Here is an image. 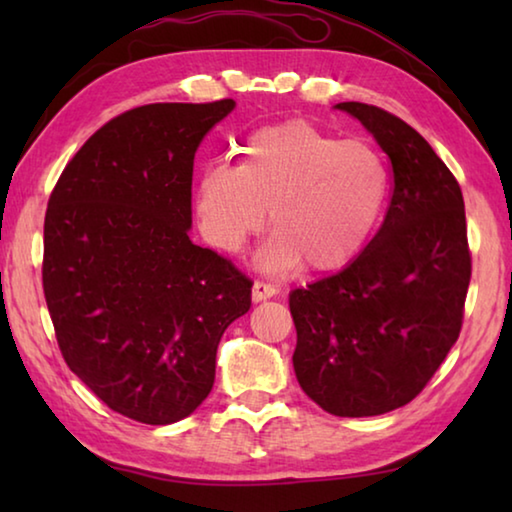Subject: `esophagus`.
<instances>
[{"label": "esophagus", "instance_id": "esophagus-1", "mask_svg": "<svg viewBox=\"0 0 512 512\" xmlns=\"http://www.w3.org/2000/svg\"><path fill=\"white\" fill-rule=\"evenodd\" d=\"M277 293V289L273 287V284H266V282H255L253 284V300L255 302H262V300H268V298H273Z\"/></svg>", "mask_w": 512, "mask_h": 512}]
</instances>
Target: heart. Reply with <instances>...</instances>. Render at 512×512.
I'll return each mask as SVG.
<instances>
[{
  "label": "heart",
  "instance_id": "obj_1",
  "mask_svg": "<svg viewBox=\"0 0 512 512\" xmlns=\"http://www.w3.org/2000/svg\"><path fill=\"white\" fill-rule=\"evenodd\" d=\"M386 196L388 169L375 146L296 119L250 133L235 167L203 171L194 205L214 248L239 253L271 210L277 235L262 253L264 268L305 262L311 271H336L366 246Z\"/></svg>",
  "mask_w": 512,
  "mask_h": 512
}]
</instances>
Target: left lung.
<instances>
[{
    "mask_svg": "<svg viewBox=\"0 0 512 512\" xmlns=\"http://www.w3.org/2000/svg\"><path fill=\"white\" fill-rule=\"evenodd\" d=\"M391 158L393 194L366 250L336 275L293 289V368L302 391L341 418L409 404L463 327L472 277L461 185L400 117L345 101Z\"/></svg>",
    "mask_w": 512,
    "mask_h": 512,
    "instance_id": "1",
    "label": "left lung"
}]
</instances>
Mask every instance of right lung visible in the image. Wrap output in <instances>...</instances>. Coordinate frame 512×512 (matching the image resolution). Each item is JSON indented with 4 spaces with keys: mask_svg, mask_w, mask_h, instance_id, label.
Instances as JSON below:
<instances>
[{
    "mask_svg": "<svg viewBox=\"0 0 512 512\" xmlns=\"http://www.w3.org/2000/svg\"><path fill=\"white\" fill-rule=\"evenodd\" d=\"M232 108L221 99L121 112L49 196L42 289L60 354L135 422L194 413L212 391L223 332L250 309V277L187 235L196 149Z\"/></svg>",
    "mask_w": 512,
    "mask_h": 512,
    "instance_id": "obj_1",
    "label": "right lung"
}]
</instances>
